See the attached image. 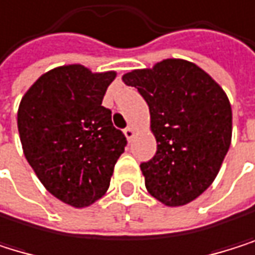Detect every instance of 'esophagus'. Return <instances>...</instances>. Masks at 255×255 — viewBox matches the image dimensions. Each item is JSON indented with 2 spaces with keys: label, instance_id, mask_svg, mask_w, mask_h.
I'll list each match as a JSON object with an SVG mask.
<instances>
[{
  "label": "esophagus",
  "instance_id": "esophagus-1",
  "mask_svg": "<svg viewBox=\"0 0 255 255\" xmlns=\"http://www.w3.org/2000/svg\"><path fill=\"white\" fill-rule=\"evenodd\" d=\"M125 135H126V138H128V139H132V138H133V135H135V129H133V126H128V128L125 129Z\"/></svg>",
  "mask_w": 255,
  "mask_h": 255
}]
</instances>
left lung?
<instances>
[{"instance_id":"8db88e82","label":"left lung","mask_w":255,"mask_h":255,"mask_svg":"<svg viewBox=\"0 0 255 255\" xmlns=\"http://www.w3.org/2000/svg\"><path fill=\"white\" fill-rule=\"evenodd\" d=\"M150 112L155 156L141 167L147 192L167 207L195 201L213 184L231 144L233 112L222 86L196 63L164 59L123 74Z\"/></svg>"}]
</instances>
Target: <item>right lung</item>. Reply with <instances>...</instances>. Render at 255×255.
I'll return each instance as SVG.
<instances>
[{"instance_id":"add662e5","label":"right lung","mask_w":255,"mask_h":255,"mask_svg":"<svg viewBox=\"0 0 255 255\" xmlns=\"http://www.w3.org/2000/svg\"><path fill=\"white\" fill-rule=\"evenodd\" d=\"M116 71L80 63L44 73L22 96L18 132L24 155L48 192L74 208L105 196L126 136L102 106Z\"/></svg>"}]
</instances>
